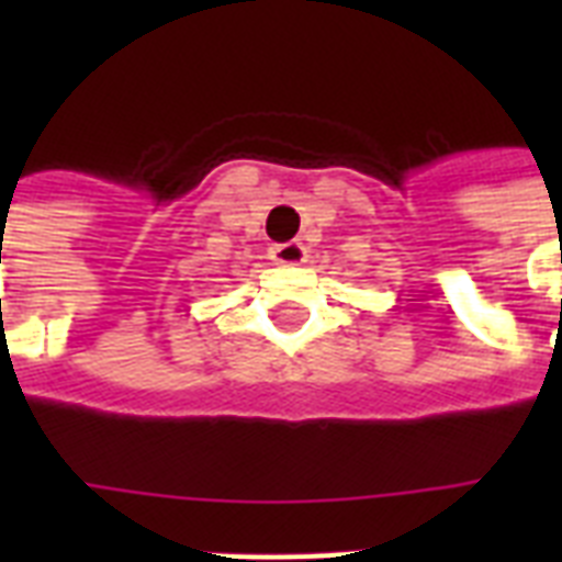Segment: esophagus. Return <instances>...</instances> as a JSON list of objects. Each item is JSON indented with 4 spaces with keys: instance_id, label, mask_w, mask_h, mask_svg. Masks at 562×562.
I'll return each instance as SVG.
<instances>
[{
    "instance_id": "obj_1",
    "label": "esophagus",
    "mask_w": 562,
    "mask_h": 562,
    "mask_svg": "<svg viewBox=\"0 0 562 562\" xmlns=\"http://www.w3.org/2000/svg\"><path fill=\"white\" fill-rule=\"evenodd\" d=\"M271 259L277 265H303L306 262V245L303 241H282V245L271 247Z\"/></svg>"
}]
</instances>
